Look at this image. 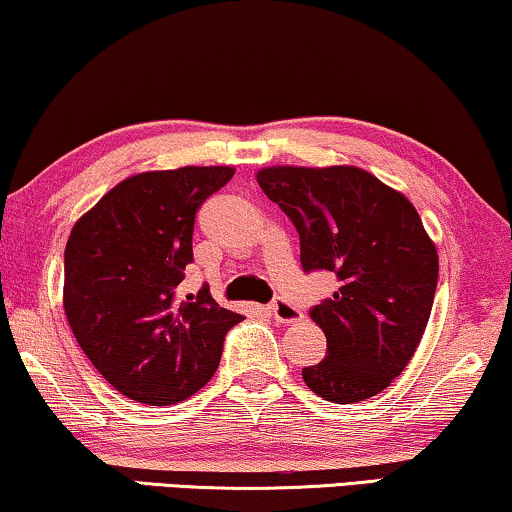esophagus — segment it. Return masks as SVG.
<instances>
[{
    "label": "esophagus",
    "mask_w": 512,
    "mask_h": 512,
    "mask_svg": "<svg viewBox=\"0 0 512 512\" xmlns=\"http://www.w3.org/2000/svg\"><path fill=\"white\" fill-rule=\"evenodd\" d=\"M268 312L272 314V319L279 321V324H293V321H298L300 317H303L298 307H293L289 300H284V298L272 300V303L268 305Z\"/></svg>",
    "instance_id": "esophagus-1"
}]
</instances>
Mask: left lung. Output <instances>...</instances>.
<instances>
[{"instance_id":"8db88e82","label":"left lung","mask_w":512,"mask_h":512,"mask_svg":"<svg viewBox=\"0 0 512 512\" xmlns=\"http://www.w3.org/2000/svg\"><path fill=\"white\" fill-rule=\"evenodd\" d=\"M256 179L296 226L303 270L338 277L310 310L326 359L303 368L305 384L331 403L380 394L415 354L436 296L438 254L417 209L349 165L268 167Z\"/></svg>"}]
</instances>
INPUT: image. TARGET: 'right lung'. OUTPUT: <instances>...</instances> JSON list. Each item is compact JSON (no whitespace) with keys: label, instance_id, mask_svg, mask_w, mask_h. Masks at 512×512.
I'll use <instances>...</instances> for the list:
<instances>
[{"label":"right lung","instance_id":"1","mask_svg":"<svg viewBox=\"0 0 512 512\" xmlns=\"http://www.w3.org/2000/svg\"><path fill=\"white\" fill-rule=\"evenodd\" d=\"M233 167H179L125 179L83 214L65 249V312L90 363L146 405L186 401L212 380L242 314L179 298L193 263L195 214Z\"/></svg>","mask_w":512,"mask_h":512}]
</instances>
